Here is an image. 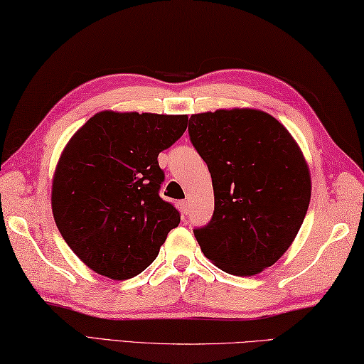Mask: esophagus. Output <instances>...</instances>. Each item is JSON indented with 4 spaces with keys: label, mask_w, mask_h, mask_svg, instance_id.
<instances>
[{
    "label": "esophagus",
    "mask_w": 364,
    "mask_h": 364,
    "mask_svg": "<svg viewBox=\"0 0 364 364\" xmlns=\"http://www.w3.org/2000/svg\"><path fill=\"white\" fill-rule=\"evenodd\" d=\"M181 209H182V212H183V213H187V212H188V209H190V204H188V201H181Z\"/></svg>",
    "instance_id": "esophagus-1"
}]
</instances>
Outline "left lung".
<instances>
[{"label":"left lung","instance_id":"left-lung-1","mask_svg":"<svg viewBox=\"0 0 364 364\" xmlns=\"http://www.w3.org/2000/svg\"><path fill=\"white\" fill-rule=\"evenodd\" d=\"M191 144L212 176V220L195 229L204 256L226 273L253 277L299 234L311 199L308 163L291 133L261 109L193 114Z\"/></svg>","mask_w":364,"mask_h":364}]
</instances>
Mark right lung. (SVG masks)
<instances>
[{
	"instance_id": "obj_1",
	"label": "right lung",
	"mask_w": 364,
	"mask_h": 364,
	"mask_svg": "<svg viewBox=\"0 0 364 364\" xmlns=\"http://www.w3.org/2000/svg\"><path fill=\"white\" fill-rule=\"evenodd\" d=\"M187 124V114L100 111L64 147L51 210L65 243L99 275H139L179 226V212L159 195L165 173L157 157Z\"/></svg>"
}]
</instances>
